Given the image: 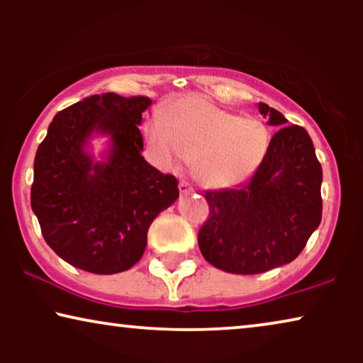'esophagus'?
Returning a JSON list of instances; mask_svg holds the SVG:
<instances>
[{
    "label": "esophagus",
    "instance_id": "1",
    "mask_svg": "<svg viewBox=\"0 0 363 363\" xmlns=\"http://www.w3.org/2000/svg\"><path fill=\"white\" fill-rule=\"evenodd\" d=\"M178 188H180V193H183V195H185V193L193 191V186L186 180H182L180 183H178Z\"/></svg>",
    "mask_w": 363,
    "mask_h": 363
}]
</instances>
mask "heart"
<instances>
[{
    "label": "heart",
    "instance_id": "heart-1",
    "mask_svg": "<svg viewBox=\"0 0 363 363\" xmlns=\"http://www.w3.org/2000/svg\"><path fill=\"white\" fill-rule=\"evenodd\" d=\"M147 135L163 162H195V177L211 190L246 183L264 160L269 130L256 117H238L200 97H188L148 123Z\"/></svg>",
    "mask_w": 363,
    "mask_h": 363
}]
</instances>
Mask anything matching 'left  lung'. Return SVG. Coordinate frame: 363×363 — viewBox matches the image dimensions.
<instances>
[{"mask_svg": "<svg viewBox=\"0 0 363 363\" xmlns=\"http://www.w3.org/2000/svg\"><path fill=\"white\" fill-rule=\"evenodd\" d=\"M259 112L277 128L264 160L245 185L205 193L210 215L198 231L203 257L231 274L294 261L322 218V167L309 133L264 102Z\"/></svg>", "mask_w": 363, "mask_h": 363, "instance_id": "left-lung-1", "label": "left lung"}]
</instances>
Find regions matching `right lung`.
Listing matches in <instances>:
<instances>
[{
	"label": "right lung",
	"instance_id": "1",
	"mask_svg": "<svg viewBox=\"0 0 363 363\" xmlns=\"http://www.w3.org/2000/svg\"><path fill=\"white\" fill-rule=\"evenodd\" d=\"M148 97L107 92L57 112L34 158L31 206L59 257L94 274H117L140 259L158 213L178 198V182L142 157L138 130ZM94 131L111 135L107 162L85 152Z\"/></svg>",
	"mask_w": 363,
	"mask_h": 363
}]
</instances>
